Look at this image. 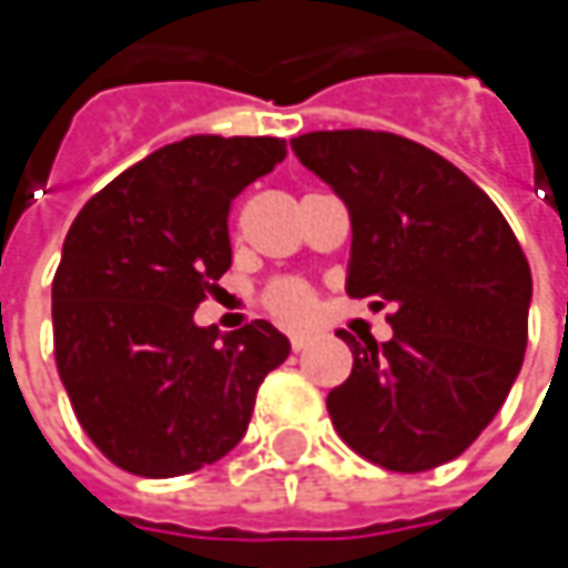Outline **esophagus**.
Masks as SVG:
<instances>
[{
    "instance_id": "1",
    "label": "esophagus",
    "mask_w": 568,
    "mask_h": 568,
    "mask_svg": "<svg viewBox=\"0 0 568 568\" xmlns=\"http://www.w3.org/2000/svg\"><path fill=\"white\" fill-rule=\"evenodd\" d=\"M310 341H313V335H310V332H291V347H294V351H303Z\"/></svg>"
}]
</instances>
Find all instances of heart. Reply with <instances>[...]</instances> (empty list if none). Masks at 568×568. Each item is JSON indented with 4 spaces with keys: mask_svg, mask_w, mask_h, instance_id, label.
<instances>
[{
    "mask_svg": "<svg viewBox=\"0 0 568 568\" xmlns=\"http://www.w3.org/2000/svg\"><path fill=\"white\" fill-rule=\"evenodd\" d=\"M265 306L281 322H306V318L316 313L318 300L316 291L306 281L281 277V281H274L272 287L265 291Z\"/></svg>",
    "mask_w": 568,
    "mask_h": 568,
    "instance_id": "b5f03b06",
    "label": "heart"
}]
</instances>
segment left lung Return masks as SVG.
<instances>
[{
	"label": "left lung",
	"instance_id": "8db88e82",
	"mask_svg": "<svg viewBox=\"0 0 568 568\" xmlns=\"http://www.w3.org/2000/svg\"><path fill=\"white\" fill-rule=\"evenodd\" d=\"M294 154L351 211L347 294L395 306L392 341L341 338L338 436L385 470L446 465L503 407L528 344L531 268L490 195L424 144L369 129L296 135Z\"/></svg>",
	"mask_w": 568,
	"mask_h": 568
}]
</instances>
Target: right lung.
<instances>
[{
  "instance_id": "right-lung-1",
  "label": "right lung",
  "mask_w": 568,
  "mask_h": 568,
  "mask_svg": "<svg viewBox=\"0 0 568 568\" xmlns=\"http://www.w3.org/2000/svg\"><path fill=\"white\" fill-rule=\"evenodd\" d=\"M287 158L284 139L192 135L78 211L53 277L59 379L91 443L139 477H180L246 433L291 341L255 318L221 335L195 310L230 268V202Z\"/></svg>"
}]
</instances>
